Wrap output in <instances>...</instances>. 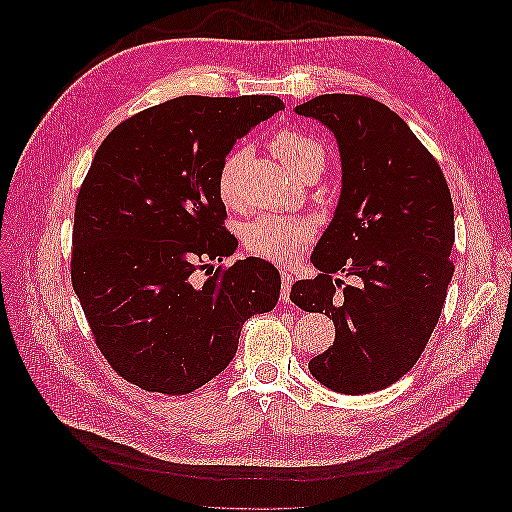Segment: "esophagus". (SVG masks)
<instances>
[{
  "instance_id": "esophagus-1",
  "label": "esophagus",
  "mask_w": 512,
  "mask_h": 512,
  "mask_svg": "<svg viewBox=\"0 0 512 512\" xmlns=\"http://www.w3.org/2000/svg\"><path fill=\"white\" fill-rule=\"evenodd\" d=\"M291 283H294V275H291L289 271H281V302H283V304L289 302Z\"/></svg>"
}]
</instances>
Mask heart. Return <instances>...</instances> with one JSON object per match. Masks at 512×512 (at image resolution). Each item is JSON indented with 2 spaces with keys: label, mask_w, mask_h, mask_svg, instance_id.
<instances>
[{
  "label": "heart",
  "mask_w": 512,
  "mask_h": 512,
  "mask_svg": "<svg viewBox=\"0 0 512 512\" xmlns=\"http://www.w3.org/2000/svg\"><path fill=\"white\" fill-rule=\"evenodd\" d=\"M271 150L275 158L289 170L291 175H298L306 166L319 164L323 166L325 150L323 145L300 131H281L273 137ZM241 166V152H231L218 168L216 189L218 198L227 206H235L239 202V187H237V173ZM312 239V225L302 218H289V216H275L264 214L254 218L241 231L243 248L250 254L287 264L294 260L306 243Z\"/></svg>",
  "instance_id": "obj_1"
}]
</instances>
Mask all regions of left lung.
<instances>
[{"label": "left lung", "mask_w": 512, "mask_h": 512, "mask_svg": "<svg viewBox=\"0 0 512 512\" xmlns=\"http://www.w3.org/2000/svg\"><path fill=\"white\" fill-rule=\"evenodd\" d=\"M296 114L323 123L342 158L333 221L310 256L321 273L289 294L335 325L333 346L308 369L333 392H377L415 367L440 321L454 273L450 189L417 135L373 97L327 93Z\"/></svg>", "instance_id": "obj_1"}]
</instances>
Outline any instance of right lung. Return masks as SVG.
<instances>
[{
	"mask_svg": "<svg viewBox=\"0 0 512 512\" xmlns=\"http://www.w3.org/2000/svg\"><path fill=\"white\" fill-rule=\"evenodd\" d=\"M283 108L275 95H181L127 118L95 152L75 208L72 287L110 367L145 392L208 383L229 367L243 323L279 300L271 262L237 260L214 276L210 262L237 248L218 168Z\"/></svg>",
	"mask_w": 512,
	"mask_h": 512,
	"instance_id": "obj_1",
	"label": "right lung"
}]
</instances>
